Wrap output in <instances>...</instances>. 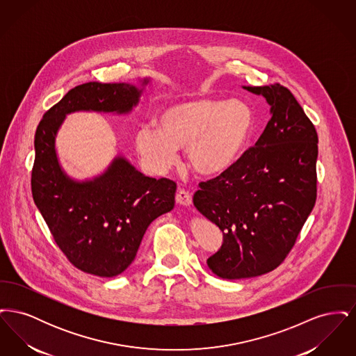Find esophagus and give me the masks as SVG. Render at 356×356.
I'll use <instances>...</instances> for the list:
<instances>
[{"label":"esophagus","mask_w":356,"mask_h":356,"mask_svg":"<svg viewBox=\"0 0 356 356\" xmlns=\"http://www.w3.org/2000/svg\"><path fill=\"white\" fill-rule=\"evenodd\" d=\"M176 202L184 207H189L192 204V195L186 189H179L176 193Z\"/></svg>","instance_id":"1"}]
</instances>
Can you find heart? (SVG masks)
Instances as JSON below:
<instances>
[{"label": "heart", "mask_w": 356, "mask_h": 356, "mask_svg": "<svg viewBox=\"0 0 356 356\" xmlns=\"http://www.w3.org/2000/svg\"><path fill=\"white\" fill-rule=\"evenodd\" d=\"M157 128L136 132V149L156 173H165L186 148L189 165L200 175H218L245 151L254 129V113L240 99L193 97L168 102L156 116Z\"/></svg>", "instance_id": "1"}]
</instances>
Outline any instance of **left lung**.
I'll use <instances>...</instances> for the list:
<instances>
[{
	"instance_id": "1",
	"label": "left lung",
	"mask_w": 356,
	"mask_h": 356,
	"mask_svg": "<svg viewBox=\"0 0 356 356\" xmlns=\"http://www.w3.org/2000/svg\"><path fill=\"white\" fill-rule=\"evenodd\" d=\"M271 105L254 147L219 176L202 181L193 204L222 231L207 264L222 279L260 276L279 267L316 202L318 134L286 86H244Z\"/></svg>"
}]
</instances>
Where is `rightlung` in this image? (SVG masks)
<instances>
[{"instance_id": "1", "label": "right lung", "mask_w": 356, "mask_h": 356, "mask_svg": "<svg viewBox=\"0 0 356 356\" xmlns=\"http://www.w3.org/2000/svg\"><path fill=\"white\" fill-rule=\"evenodd\" d=\"M141 92L125 83L77 85L44 115L34 135V204L69 261L100 277L131 266L148 225L175 207L176 183L144 176L120 156L93 180L74 181L58 164L56 136L68 113H129Z\"/></svg>"}]
</instances>
